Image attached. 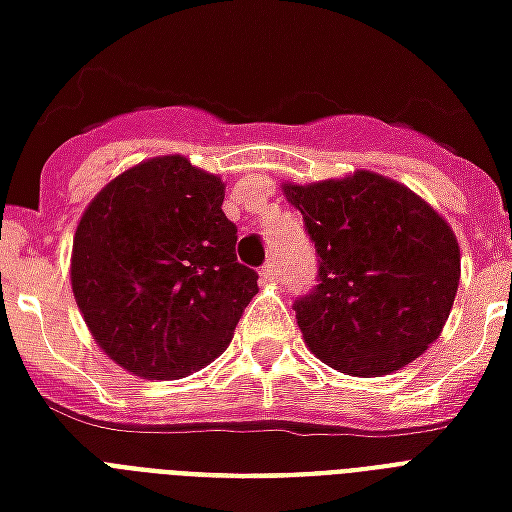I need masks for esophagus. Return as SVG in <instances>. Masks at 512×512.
<instances>
[{
	"instance_id": "1",
	"label": "esophagus",
	"mask_w": 512,
	"mask_h": 512,
	"mask_svg": "<svg viewBox=\"0 0 512 512\" xmlns=\"http://www.w3.org/2000/svg\"><path fill=\"white\" fill-rule=\"evenodd\" d=\"M260 279H263V282H276V279H279V268H276L274 260H268L266 266L260 268Z\"/></svg>"
}]
</instances>
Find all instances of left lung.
Listing matches in <instances>:
<instances>
[{"label": "left lung", "mask_w": 512, "mask_h": 512, "mask_svg": "<svg viewBox=\"0 0 512 512\" xmlns=\"http://www.w3.org/2000/svg\"><path fill=\"white\" fill-rule=\"evenodd\" d=\"M282 189L320 257L317 287L295 301L306 347L350 377L399 372L429 350L461 279L445 217L372 170Z\"/></svg>", "instance_id": "left-lung-1"}]
</instances>
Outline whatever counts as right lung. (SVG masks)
Returning <instances> with one entry per match:
<instances>
[{"mask_svg": "<svg viewBox=\"0 0 512 512\" xmlns=\"http://www.w3.org/2000/svg\"><path fill=\"white\" fill-rule=\"evenodd\" d=\"M222 200L219 176L168 154L108 181L75 227V304L100 350L135 377L208 366L255 298Z\"/></svg>", "mask_w": 512, "mask_h": 512, "instance_id": "add662e5", "label": "right lung"}]
</instances>
